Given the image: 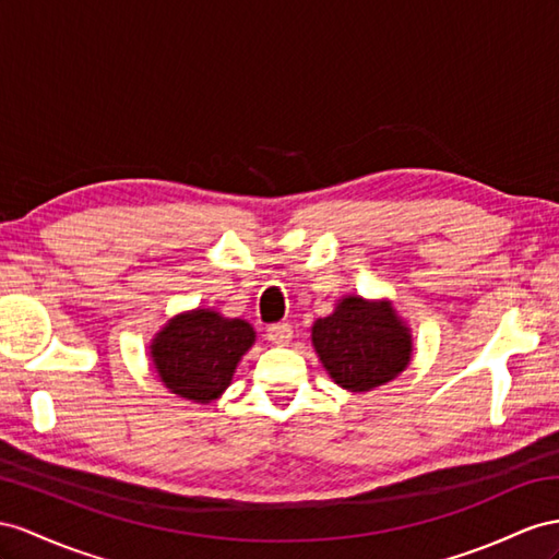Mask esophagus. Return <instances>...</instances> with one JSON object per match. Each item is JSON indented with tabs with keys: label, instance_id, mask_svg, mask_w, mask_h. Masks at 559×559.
Listing matches in <instances>:
<instances>
[{
	"label": "esophagus",
	"instance_id": "1",
	"mask_svg": "<svg viewBox=\"0 0 559 559\" xmlns=\"http://www.w3.org/2000/svg\"><path fill=\"white\" fill-rule=\"evenodd\" d=\"M266 340L271 342V345H278V347H285L288 342L293 340V325L290 323H274L266 328Z\"/></svg>",
	"mask_w": 559,
	"mask_h": 559
}]
</instances>
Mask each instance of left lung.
I'll return each instance as SVG.
<instances>
[{"instance_id":"obj_1","label":"left lung","mask_w":559,"mask_h":559,"mask_svg":"<svg viewBox=\"0 0 559 559\" xmlns=\"http://www.w3.org/2000/svg\"><path fill=\"white\" fill-rule=\"evenodd\" d=\"M317 354L340 388L368 392L394 380L411 361L408 328L388 302L340 299L335 313L311 328Z\"/></svg>"}]
</instances>
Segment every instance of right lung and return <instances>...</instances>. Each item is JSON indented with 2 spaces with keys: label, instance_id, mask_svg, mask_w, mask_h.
Masks as SVG:
<instances>
[{
  "label": "right lung",
  "instance_id": "obj_1",
  "mask_svg": "<svg viewBox=\"0 0 559 559\" xmlns=\"http://www.w3.org/2000/svg\"><path fill=\"white\" fill-rule=\"evenodd\" d=\"M252 342L250 323L198 309L171 319L153 340L151 354L157 376L171 392L207 404L228 388Z\"/></svg>",
  "mask_w": 559,
  "mask_h": 559
}]
</instances>
